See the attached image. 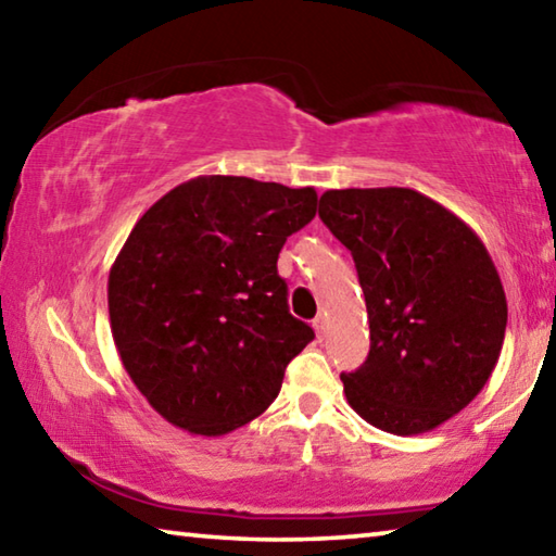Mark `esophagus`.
Returning <instances> with one entry per match:
<instances>
[{"instance_id":"1","label":"esophagus","mask_w":556,"mask_h":556,"mask_svg":"<svg viewBox=\"0 0 556 556\" xmlns=\"http://www.w3.org/2000/svg\"><path fill=\"white\" fill-rule=\"evenodd\" d=\"M314 328H316L318 338L326 336V314H318V316L314 318Z\"/></svg>"}]
</instances>
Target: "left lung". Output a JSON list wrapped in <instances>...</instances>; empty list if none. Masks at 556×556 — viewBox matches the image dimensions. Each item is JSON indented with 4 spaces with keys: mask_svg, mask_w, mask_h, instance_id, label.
<instances>
[{
    "mask_svg": "<svg viewBox=\"0 0 556 556\" xmlns=\"http://www.w3.org/2000/svg\"><path fill=\"white\" fill-rule=\"evenodd\" d=\"M318 215L355 260L370 353L343 372L351 407L382 431L425 434L483 390L507 301L481 238L412 188L326 191Z\"/></svg>",
    "mask_w": 556,
    "mask_h": 556,
    "instance_id": "8db88e82",
    "label": "left lung"
}]
</instances>
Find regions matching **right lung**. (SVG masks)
Segmentation results:
<instances>
[{"label":"right lung","mask_w":556,"mask_h":556,"mask_svg":"<svg viewBox=\"0 0 556 556\" xmlns=\"http://www.w3.org/2000/svg\"><path fill=\"white\" fill-rule=\"evenodd\" d=\"M312 186L199 176L162 195L110 267L127 375L174 427L223 437L265 412L314 341L289 314L279 250L314 220Z\"/></svg>","instance_id":"add662e5"}]
</instances>
